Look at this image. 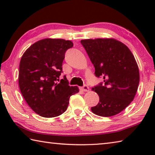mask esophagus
<instances>
[{"instance_id":"esophagus-1","label":"esophagus","mask_w":155,"mask_h":155,"mask_svg":"<svg viewBox=\"0 0 155 155\" xmlns=\"http://www.w3.org/2000/svg\"><path fill=\"white\" fill-rule=\"evenodd\" d=\"M81 90L83 91H89V87L87 85H83L82 87H81Z\"/></svg>"}]
</instances>
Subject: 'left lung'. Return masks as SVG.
<instances>
[{"mask_svg": "<svg viewBox=\"0 0 155 155\" xmlns=\"http://www.w3.org/2000/svg\"><path fill=\"white\" fill-rule=\"evenodd\" d=\"M81 43L95 68L96 77L103 79L92 88L99 103L91 111L103 117L119 114L133 101L138 88L140 72L134 56L114 39H88Z\"/></svg>", "mask_w": 155, "mask_h": 155, "instance_id": "left-lung-1", "label": "left lung"}]
</instances>
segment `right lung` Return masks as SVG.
I'll return each instance as SVG.
<instances>
[{"label":"right lung","instance_id":"add662e5","mask_svg":"<svg viewBox=\"0 0 155 155\" xmlns=\"http://www.w3.org/2000/svg\"><path fill=\"white\" fill-rule=\"evenodd\" d=\"M73 43L63 39L46 38L32 44L21 58L18 83L21 93L33 111L44 117L64 113L70 97L78 93L65 76L59 81L62 63Z\"/></svg>","mask_w":155,"mask_h":155}]
</instances>
